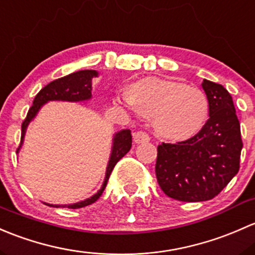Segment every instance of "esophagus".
<instances>
[{
	"mask_svg": "<svg viewBox=\"0 0 255 255\" xmlns=\"http://www.w3.org/2000/svg\"><path fill=\"white\" fill-rule=\"evenodd\" d=\"M133 141L136 143H146L149 141L148 133H146L145 131H137V132L133 133Z\"/></svg>",
	"mask_w": 255,
	"mask_h": 255,
	"instance_id": "obj_1",
	"label": "esophagus"
}]
</instances>
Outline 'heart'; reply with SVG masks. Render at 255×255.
<instances>
[{
  "label": "heart",
  "mask_w": 255,
  "mask_h": 255,
  "mask_svg": "<svg viewBox=\"0 0 255 255\" xmlns=\"http://www.w3.org/2000/svg\"><path fill=\"white\" fill-rule=\"evenodd\" d=\"M114 103L153 117L156 132L172 141L193 137L209 115V102L200 88L158 77L142 78L128 91H118Z\"/></svg>",
  "instance_id": "b5f03b06"
}]
</instances>
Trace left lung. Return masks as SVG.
I'll return each instance as SVG.
<instances>
[{
	"label": "left lung",
	"instance_id": "obj_1",
	"mask_svg": "<svg viewBox=\"0 0 255 255\" xmlns=\"http://www.w3.org/2000/svg\"><path fill=\"white\" fill-rule=\"evenodd\" d=\"M209 120L195 136L157 148L156 177L163 193L185 203L215 198L240 170L242 137L231 94L204 80Z\"/></svg>",
	"mask_w": 255,
	"mask_h": 255
}]
</instances>
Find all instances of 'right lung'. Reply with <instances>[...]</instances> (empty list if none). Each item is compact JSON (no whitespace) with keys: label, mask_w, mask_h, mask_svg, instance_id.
<instances>
[{"label":"right lung","mask_w":255,"mask_h":255,"mask_svg":"<svg viewBox=\"0 0 255 255\" xmlns=\"http://www.w3.org/2000/svg\"><path fill=\"white\" fill-rule=\"evenodd\" d=\"M94 77H98V72L96 70H81L77 72L70 73V75L65 76V77L57 78V80L52 81L49 85L41 89L38 94L35 96L33 101V106L30 107L29 112H28L27 118L22 124V136H20V145L17 148V153L19 152L20 147L24 141L25 131H27L28 125L30 124L31 120L36 117L39 110L45 103L51 101H62V102H86L92 98V80ZM131 131L125 128V130L118 131L113 137V146H112V153H110L108 166L106 170V178L102 188L94 194L91 198L86 199V200L78 201L76 204H70V205H51V204H46L45 205L52 207H67V209H80V207H85L91 205V204L96 203L99 199V196L103 194L104 189H106L107 183L112 174L113 169H114L115 164L130 151L131 148Z\"/></svg>","instance_id":"right-lung-1"}]
</instances>
